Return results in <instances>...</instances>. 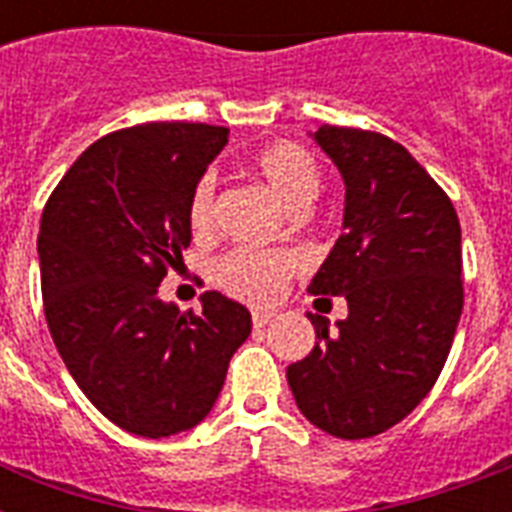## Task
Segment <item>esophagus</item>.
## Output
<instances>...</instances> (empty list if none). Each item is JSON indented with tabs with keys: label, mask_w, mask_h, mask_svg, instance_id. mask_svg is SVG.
Returning a JSON list of instances; mask_svg holds the SVG:
<instances>
[{
	"label": "esophagus",
	"mask_w": 512,
	"mask_h": 512,
	"mask_svg": "<svg viewBox=\"0 0 512 512\" xmlns=\"http://www.w3.org/2000/svg\"><path fill=\"white\" fill-rule=\"evenodd\" d=\"M271 321H273V313L271 311H260V308H257V311H252V324H255L257 329L268 327Z\"/></svg>",
	"instance_id": "1"
}]
</instances>
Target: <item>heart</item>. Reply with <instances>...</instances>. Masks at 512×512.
I'll return each instance as SVG.
<instances>
[{"label": "heart", "instance_id": "heart-1", "mask_svg": "<svg viewBox=\"0 0 512 512\" xmlns=\"http://www.w3.org/2000/svg\"><path fill=\"white\" fill-rule=\"evenodd\" d=\"M255 172L265 185L287 204L289 212H305L321 193V167L308 148L281 140L255 156ZM217 183L215 175H204L196 183L188 204L193 231L207 233L215 225ZM295 271V257L287 252H268L257 247H239L223 255L212 268V276L233 297L249 303H268L279 295L281 284Z\"/></svg>", "mask_w": 512, "mask_h": 512}]
</instances>
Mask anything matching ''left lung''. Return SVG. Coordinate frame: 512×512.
Returning <instances> with one entry per match:
<instances>
[{
  "instance_id": "obj_1",
  "label": "left lung",
  "mask_w": 512,
  "mask_h": 512,
  "mask_svg": "<svg viewBox=\"0 0 512 512\" xmlns=\"http://www.w3.org/2000/svg\"><path fill=\"white\" fill-rule=\"evenodd\" d=\"M308 135L345 185L342 236L308 292L345 297L348 316L337 330L308 316L319 342L287 382L311 425L358 441L404 420L444 369L462 313L460 220L396 140L332 124Z\"/></svg>"
}]
</instances>
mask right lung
<instances>
[{
  "label": "right lung",
  "instance_id": "1",
  "mask_svg": "<svg viewBox=\"0 0 512 512\" xmlns=\"http://www.w3.org/2000/svg\"><path fill=\"white\" fill-rule=\"evenodd\" d=\"M225 127L151 122L95 140L52 191L39 228L44 316L63 364L108 420L143 438L199 425L252 316L220 292L201 313L159 295L191 244L188 204Z\"/></svg>",
  "mask_w": 512,
  "mask_h": 512
}]
</instances>
